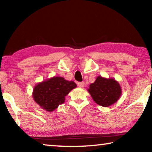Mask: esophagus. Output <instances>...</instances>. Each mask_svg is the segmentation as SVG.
<instances>
[{
	"instance_id": "esophagus-1",
	"label": "esophagus",
	"mask_w": 152,
	"mask_h": 152,
	"mask_svg": "<svg viewBox=\"0 0 152 152\" xmlns=\"http://www.w3.org/2000/svg\"><path fill=\"white\" fill-rule=\"evenodd\" d=\"M77 84H78V86L80 87V88H82V87H84V82H78Z\"/></svg>"
}]
</instances>
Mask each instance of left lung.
<instances>
[{"label": "left lung", "instance_id": "1", "mask_svg": "<svg viewBox=\"0 0 152 152\" xmlns=\"http://www.w3.org/2000/svg\"><path fill=\"white\" fill-rule=\"evenodd\" d=\"M88 92L96 104L104 107L115 104L122 93L120 84L117 80L101 76H98L94 83L90 84Z\"/></svg>", "mask_w": 152, "mask_h": 152}]
</instances>
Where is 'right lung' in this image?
<instances>
[{"mask_svg":"<svg viewBox=\"0 0 152 152\" xmlns=\"http://www.w3.org/2000/svg\"><path fill=\"white\" fill-rule=\"evenodd\" d=\"M73 81L60 76H53L36 84L32 96L35 102L42 109L52 112L65 102V97L76 87Z\"/></svg>","mask_w":152,"mask_h":152,"instance_id":"1","label":"right lung"}]
</instances>
